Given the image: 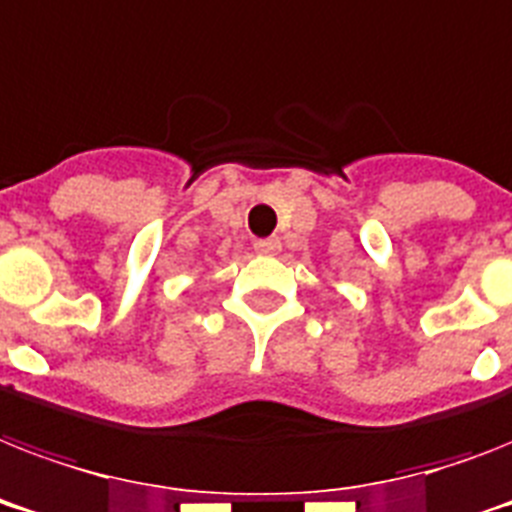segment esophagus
Wrapping results in <instances>:
<instances>
[{"label":"esophagus","instance_id":"obj_1","mask_svg":"<svg viewBox=\"0 0 512 512\" xmlns=\"http://www.w3.org/2000/svg\"><path fill=\"white\" fill-rule=\"evenodd\" d=\"M281 249V241L279 239H260L255 241V252H260V255H276Z\"/></svg>","mask_w":512,"mask_h":512}]
</instances>
